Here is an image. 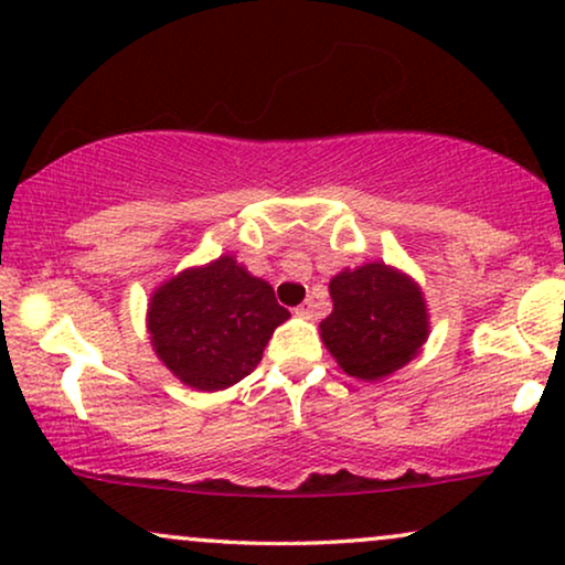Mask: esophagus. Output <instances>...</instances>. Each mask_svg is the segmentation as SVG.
Here are the masks:
<instances>
[{"label":"esophagus","instance_id":"esophagus-1","mask_svg":"<svg viewBox=\"0 0 565 565\" xmlns=\"http://www.w3.org/2000/svg\"><path fill=\"white\" fill-rule=\"evenodd\" d=\"M296 315L298 317H306V319L317 317V301H315V298H306V301L296 309Z\"/></svg>","mask_w":565,"mask_h":565}]
</instances>
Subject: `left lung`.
I'll use <instances>...</instances> for the list:
<instances>
[{"label": "left lung", "instance_id": "obj_1", "mask_svg": "<svg viewBox=\"0 0 565 565\" xmlns=\"http://www.w3.org/2000/svg\"><path fill=\"white\" fill-rule=\"evenodd\" d=\"M332 315L319 332L345 374L382 380L406 366L429 335L422 288L385 262L343 269L330 280Z\"/></svg>", "mask_w": 565, "mask_h": 565}]
</instances>
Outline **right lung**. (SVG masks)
I'll return each mask as SVG.
<instances>
[{
    "label": "right lung",
    "instance_id": "add662e5",
    "mask_svg": "<svg viewBox=\"0 0 565 565\" xmlns=\"http://www.w3.org/2000/svg\"><path fill=\"white\" fill-rule=\"evenodd\" d=\"M288 317L269 282L235 256H220L159 285L146 327L159 361L180 382L214 393L254 372L271 332Z\"/></svg>",
    "mask_w": 565,
    "mask_h": 565
}]
</instances>
